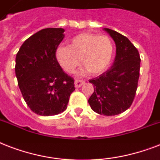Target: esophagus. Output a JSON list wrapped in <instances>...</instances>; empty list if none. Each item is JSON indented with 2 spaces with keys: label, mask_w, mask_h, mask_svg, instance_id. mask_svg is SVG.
Returning <instances> with one entry per match:
<instances>
[{
  "label": "esophagus",
  "mask_w": 160,
  "mask_h": 160,
  "mask_svg": "<svg viewBox=\"0 0 160 160\" xmlns=\"http://www.w3.org/2000/svg\"><path fill=\"white\" fill-rule=\"evenodd\" d=\"M84 83H85V81H84V80H79V79H75V86L76 88H80V87H81L83 85H84Z\"/></svg>",
  "instance_id": "esophagus-1"
}]
</instances>
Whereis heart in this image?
Instances as JSON below:
<instances>
[{
    "mask_svg": "<svg viewBox=\"0 0 160 160\" xmlns=\"http://www.w3.org/2000/svg\"><path fill=\"white\" fill-rule=\"evenodd\" d=\"M114 46L109 36L83 33L73 37L69 46H60L56 51L59 62L67 72H73L80 60L92 75L106 70L111 62Z\"/></svg>",
    "mask_w": 160,
    "mask_h": 160,
    "instance_id": "obj_1",
    "label": "heart"
}]
</instances>
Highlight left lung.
Wrapping results in <instances>:
<instances>
[{
  "label": "left lung",
  "instance_id": "left-lung-1",
  "mask_svg": "<svg viewBox=\"0 0 160 160\" xmlns=\"http://www.w3.org/2000/svg\"><path fill=\"white\" fill-rule=\"evenodd\" d=\"M116 45V56L111 67L98 77L91 79L94 93L88 102L95 112L111 116L131 106L136 94L140 69L137 48L126 36L105 28Z\"/></svg>",
  "mask_w": 160,
  "mask_h": 160
}]
</instances>
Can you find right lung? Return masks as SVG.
Wrapping results in <instances>:
<instances>
[{"mask_svg": "<svg viewBox=\"0 0 160 160\" xmlns=\"http://www.w3.org/2000/svg\"><path fill=\"white\" fill-rule=\"evenodd\" d=\"M64 31L62 28L41 30L29 37L16 54L19 88L26 105L39 115L65 111L75 90L74 79L63 71L56 58Z\"/></svg>", "mask_w": 160, "mask_h": 160, "instance_id": "1", "label": "right lung"}]
</instances>
